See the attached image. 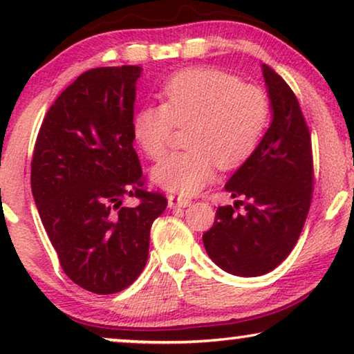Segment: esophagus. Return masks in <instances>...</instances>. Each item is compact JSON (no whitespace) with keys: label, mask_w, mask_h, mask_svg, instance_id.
Wrapping results in <instances>:
<instances>
[{"label":"esophagus","mask_w":354,"mask_h":354,"mask_svg":"<svg viewBox=\"0 0 354 354\" xmlns=\"http://www.w3.org/2000/svg\"><path fill=\"white\" fill-rule=\"evenodd\" d=\"M190 205H192V201L185 196H178V195L167 196V206L171 207V209H176V207H187Z\"/></svg>","instance_id":"obj_1"}]
</instances>
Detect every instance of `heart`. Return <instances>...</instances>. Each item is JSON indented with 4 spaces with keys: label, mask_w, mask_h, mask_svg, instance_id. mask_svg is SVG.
Listing matches in <instances>:
<instances>
[{
    "label": "heart",
    "mask_w": 354,
    "mask_h": 354,
    "mask_svg": "<svg viewBox=\"0 0 354 354\" xmlns=\"http://www.w3.org/2000/svg\"><path fill=\"white\" fill-rule=\"evenodd\" d=\"M162 104L145 106L133 115L135 142L149 158L166 153L174 124L188 125V149L172 153L153 167L159 187L193 195L214 178L217 164L234 169L245 162L269 124V100L263 90L243 85L217 69H188L169 79Z\"/></svg>",
    "instance_id": "obj_1"
}]
</instances>
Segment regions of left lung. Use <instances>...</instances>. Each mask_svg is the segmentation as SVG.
<instances>
[{
  "instance_id": "1",
  "label": "left lung",
  "mask_w": 354,
  "mask_h": 354,
  "mask_svg": "<svg viewBox=\"0 0 354 354\" xmlns=\"http://www.w3.org/2000/svg\"><path fill=\"white\" fill-rule=\"evenodd\" d=\"M261 71L272 120L254 153L225 183L234 206L217 207L214 225L203 234L209 258L240 277L268 274L287 258L313 193L311 135L297 96L272 67L263 64Z\"/></svg>"
}]
</instances>
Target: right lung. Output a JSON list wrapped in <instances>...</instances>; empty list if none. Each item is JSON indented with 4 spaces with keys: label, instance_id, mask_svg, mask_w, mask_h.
<instances>
[{
    "label": "right lung",
    "instance_id": "add662e5",
    "mask_svg": "<svg viewBox=\"0 0 354 354\" xmlns=\"http://www.w3.org/2000/svg\"><path fill=\"white\" fill-rule=\"evenodd\" d=\"M142 67L79 75L43 119L32 158V195L61 268L79 287L118 293L142 274L149 230L166 209L143 190L133 149V104ZM125 196L140 198L124 207Z\"/></svg>",
    "mask_w": 354,
    "mask_h": 354
}]
</instances>
